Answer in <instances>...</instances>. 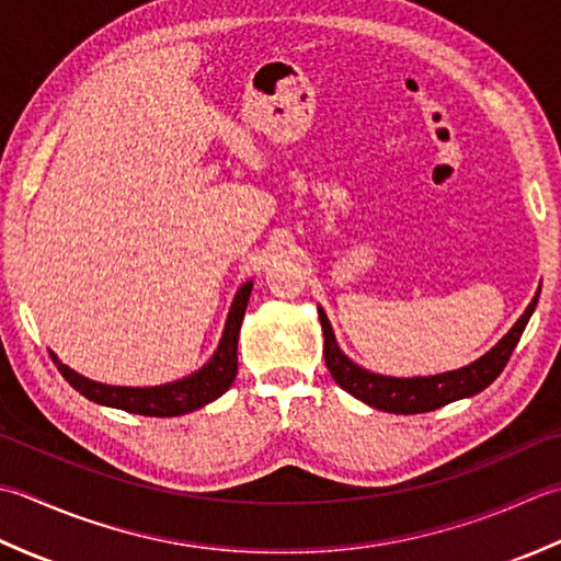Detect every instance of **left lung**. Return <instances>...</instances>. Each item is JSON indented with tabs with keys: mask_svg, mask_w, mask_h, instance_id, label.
<instances>
[{
	"mask_svg": "<svg viewBox=\"0 0 561 561\" xmlns=\"http://www.w3.org/2000/svg\"><path fill=\"white\" fill-rule=\"evenodd\" d=\"M537 297H540V293L533 297L528 310L523 312V317L513 324L508 334L501 339L486 356L474 360L472 365H467V368L431 377H385L358 368L356 363L348 360L344 353H341L327 314L319 310V322H322L324 331L327 368L331 377H334L348 394L358 397L360 402L375 409L392 411V414H424V411L440 409L455 402V399L482 392L484 387L496 380L501 370L506 368L513 348L518 346L525 324H528L530 314L535 312Z\"/></svg>",
	"mask_w": 561,
	"mask_h": 561,
	"instance_id": "1",
	"label": "left lung"
}]
</instances>
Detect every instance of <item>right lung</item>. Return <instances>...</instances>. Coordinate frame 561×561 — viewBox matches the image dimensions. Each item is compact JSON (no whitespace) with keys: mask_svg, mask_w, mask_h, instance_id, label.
Masks as SVG:
<instances>
[{"mask_svg":"<svg viewBox=\"0 0 561 561\" xmlns=\"http://www.w3.org/2000/svg\"><path fill=\"white\" fill-rule=\"evenodd\" d=\"M249 295H251V280L244 283L234 295L232 310H230V317H227L220 346H217L215 356L208 360V365H203L198 373H193L191 377H184V380L179 382L159 385V387H111V385L87 380V377L77 375L75 370H70L67 365L57 360L53 353L50 356L57 363V370L62 373L65 380L70 382L79 394L91 399V402L116 407L140 416L188 414V411H196L205 404H210L213 399L230 390V385L234 382L239 327H242Z\"/></svg>","mask_w":561,"mask_h":561,"instance_id":"obj_1","label":"right lung"}]
</instances>
